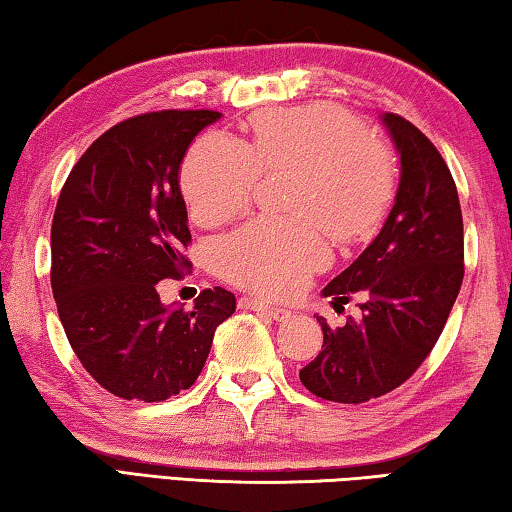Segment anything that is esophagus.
I'll return each instance as SVG.
<instances>
[{"mask_svg":"<svg viewBox=\"0 0 512 512\" xmlns=\"http://www.w3.org/2000/svg\"><path fill=\"white\" fill-rule=\"evenodd\" d=\"M239 307L241 309L257 311V314H264L268 318H273V320H277V323H282V320H289L291 318V311L289 309L268 305V302H262V300H257V298H241L239 300Z\"/></svg>","mask_w":512,"mask_h":512,"instance_id":"obj_1","label":"esophagus"}]
</instances>
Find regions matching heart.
<instances>
[{"label":"heart","instance_id":"1","mask_svg":"<svg viewBox=\"0 0 512 512\" xmlns=\"http://www.w3.org/2000/svg\"><path fill=\"white\" fill-rule=\"evenodd\" d=\"M293 169L289 205L298 216H259L219 241L216 262L239 287L287 296L323 268L336 239L372 230L391 198V162L350 117L323 103L268 110L244 144L225 133L198 140L180 173L192 214L221 223L248 207L259 171Z\"/></svg>","mask_w":512,"mask_h":512}]
</instances>
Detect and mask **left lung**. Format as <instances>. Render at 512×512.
<instances>
[{
    "label": "left lung",
    "mask_w": 512,
    "mask_h": 512,
    "mask_svg": "<svg viewBox=\"0 0 512 512\" xmlns=\"http://www.w3.org/2000/svg\"><path fill=\"white\" fill-rule=\"evenodd\" d=\"M400 158V180L379 235L323 289L345 302L366 291L361 318L332 329L300 370L307 391L329 402L361 404L391 393L429 357L463 282V216L452 173L411 121L381 115ZM332 302V305H334Z\"/></svg>",
    "instance_id": "1"
}]
</instances>
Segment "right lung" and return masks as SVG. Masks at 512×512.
I'll list each match as a JSON object with an SVG mask.
<instances>
[{
    "label": "right lung",
    "instance_id": "1",
    "mask_svg": "<svg viewBox=\"0 0 512 512\" xmlns=\"http://www.w3.org/2000/svg\"><path fill=\"white\" fill-rule=\"evenodd\" d=\"M221 112L162 110L103 133L74 164L51 223V291L67 341L112 395L162 402L201 375L237 300L205 289L164 305L158 284L189 266L180 164Z\"/></svg>",
    "mask_w": 512,
    "mask_h": 512
}]
</instances>
